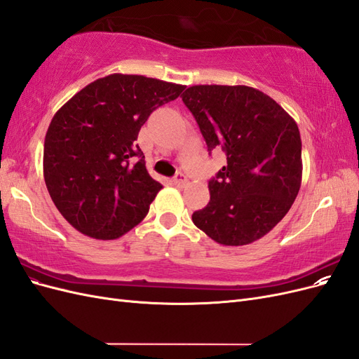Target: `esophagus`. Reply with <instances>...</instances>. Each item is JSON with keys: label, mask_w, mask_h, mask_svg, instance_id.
<instances>
[{"label": "esophagus", "mask_w": 359, "mask_h": 359, "mask_svg": "<svg viewBox=\"0 0 359 359\" xmlns=\"http://www.w3.org/2000/svg\"><path fill=\"white\" fill-rule=\"evenodd\" d=\"M173 182H175V186L184 187V186H186V184H187V177L184 175V173L178 172L177 175H175V178H173Z\"/></svg>", "instance_id": "34e87169"}]
</instances>
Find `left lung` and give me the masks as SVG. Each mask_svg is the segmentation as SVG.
<instances>
[{
  "instance_id": "obj_1",
  "label": "left lung",
  "mask_w": 359,
  "mask_h": 359,
  "mask_svg": "<svg viewBox=\"0 0 359 359\" xmlns=\"http://www.w3.org/2000/svg\"><path fill=\"white\" fill-rule=\"evenodd\" d=\"M208 151L226 166L210 180V202L191 220L223 245L265 236L297 199L302 178L298 126L269 95L245 85H194L182 93Z\"/></svg>"
}]
</instances>
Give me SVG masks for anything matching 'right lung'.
Returning <instances> with one entry per match:
<instances>
[{
    "label": "right lung",
    "instance_id": "right-lung-1",
    "mask_svg": "<svg viewBox=\"0 0 359 359\" xmlns=\"http://www.w3.org/2000/svg\"><path fill=\"white\" fill-rule=\"evenodd\" d=\"M184 88L114 73L86 85L53 115L43 175L53 203L76 231L116 240L145 219L163 186L151 178L135 140L151 112Z\"/></svg>",
    "mask_w": 359,
    "mask_h": 359
}]
</instances>
